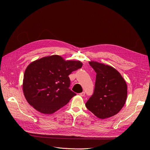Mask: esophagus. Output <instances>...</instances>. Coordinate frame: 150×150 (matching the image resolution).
Masks as SVG:
<instances>
[{"mask_svg":"<svg viewBox=\"0 0 150 150\" xmlns=\"http://www.w3.org/2000/svg\"><path fill=\"white\" fill-rule=\"evenodd\" d=\"M80 96H81V97H84V96H85V92H83L80 93Z\"/></svg>","mask_w":150,"mask_h":150,"instance_id":"obj_1","label":"esophagus"}]
</instances>
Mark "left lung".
Returning <instances> with one entry per match:
<instances>
[{
    "instance_id": "obj_1",
    "label": "left lung",
    "mask_w": 150,
    "mask_h": 150,
    "mask_svg": "<svg viewBox=\"0 0 150 150\" xmlns=\"http://www.w3.org/2000/svg\"><path fill=\"white\" fill-rule=\"evenodd\" d=\"M89 63L97 75L93 93L86 102V106L99 119L114 116L125 104L127 83L114 67L93 61Z\"/></svg>"
}]
</instances>
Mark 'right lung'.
Returning <instances> with one entry per match:
<instances>
[{
    "label": "right lung",
    "instance_id": "obj_1",
    "mask_svg": "<svg viewBox=\"0 0 150 150\" xmlns=\"http://www.w3.org/2000/svg\"><path fill=\"white\" fill-rule=\"evenodd\" d=\"M82 66L80 61H66L57 54L31 62L22 84L28 103L44 114H53L65 106L76 95L69 88V75Z\"/></svg>",
    "mask_w": 150,
    "mask_h": 150
}]
</instances>
